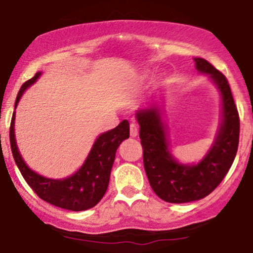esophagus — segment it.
Instances as JSON below:
<instances>
[{
    "instance_id": "1",
    "label": "esophagus",
    "mask_w": 253,
    "mask_h": 253,
    "mask_svg": "<svg viewBox=\"0 0 253 253\" xmlns=\"http://www.w3.org/2000/svg\"><path fill=\"white\" fill-rule=\"evenodd\" d=\"M129 134H131V137H137V134H138V127H137L136 124H131V126H129Z\"/></svg>"
}]
</instances>
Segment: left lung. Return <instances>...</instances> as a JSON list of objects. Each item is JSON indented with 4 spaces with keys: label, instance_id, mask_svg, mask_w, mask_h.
Returning a JSON list of instances; mask_svg holds the SVG:
<instances>
[{
    "label": "left lung",
    "instance_id": "1",
    "mask_svg": "<svg viewBox=\"0 0 253 253\" xmlns=\"http://www.w3.org/2000/svg\"><path fill=\"white\" fill-rule=\"evenodd\" d=\"M195 62L198 72L208 75L219 89L223 105L215 141L198 164H180L172 158L159 109H139L136 114L145 174L158 197L169 203L192 202L213 192L228 174L239 147V112L228 79L205 58L196 57Z\"/></svg>",
    "mask_w": 253,
    "mask_h": 253
}]
</instances>
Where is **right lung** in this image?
I'll return each mask as SVG.
<instances>
[{"label": "right lung", "mask_w": 253, "mask_h": 253, "mask_svg": "<svg viewBox=\"0 0 253 253\" xmlns=\"http://www.w3.org/2000/svg\"><path fill=\"white\" fill-rule=\"evenodd\" d=\"M40 75L42 72H38L34 77L23 84L20 90L18 91L14 109L17 108L25 89L35 83ZM14 119H16V112H13L11 127H9L12 154L20 174L32 187V190L42 200L46 201L50 205L68 211H86L98 205L108 190L111 168L117 148L122 141L129 137L128 121L124 120L114 129L100 134L94 142L93 148L78 171H76L70 177L55 180L37 174L24 163L18 150L16 137H14Z\"/></svg>", "instance_id": "right-lung-1"}]
</instances>
